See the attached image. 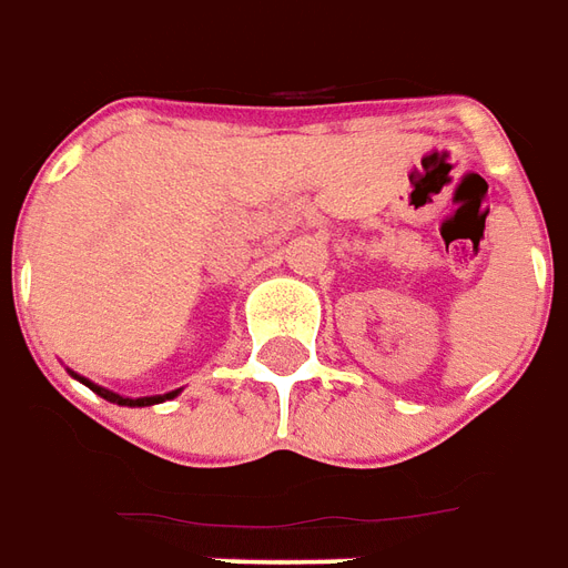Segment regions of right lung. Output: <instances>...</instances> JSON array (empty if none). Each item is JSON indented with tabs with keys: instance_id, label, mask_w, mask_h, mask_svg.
<instances>
[{
	"instance_id": "add662e5",
	"label": "right lung",
	"mask_w": 568,
	"mask_h": 568,
	"mask_svg": "<svg viewBox=\"0 0 568 568\" xmlns=\"http://www.w3.org/2000/svg\"><path fill=\"white\" fill-rule=\"evenodd\" d=\"M72 373V369H70ZM75 379L82 382V385H88L91 392L100 394L103 400H110V404H119V406H152V404H164V400H174L176 394H180V388L176 392H168V394H152V397H122V394L110 392V388H100V385H94L91 379H84V376H79V373H72Z\"/></svg>"
}]
</instances>
